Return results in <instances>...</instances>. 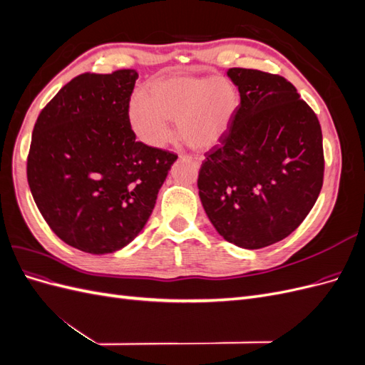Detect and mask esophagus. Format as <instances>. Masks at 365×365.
Returning a JSON list of instances; mask_svg holds the SVG:
<instances>
[{
	"mask_svg": "<svg viewBox=\"0 0 365 365\" xmlns=\"http://www.w3.org/2000/svg\"><path fill=\"white\" fill-rule=\"evenodd\" d=\"M182 158H187V160H190V161H193L196 165H200L201 164V160L197 158V157H192V155H182Z\"/></svg>",
	"mask_w": 365,
	"mask_h": 365,
	"instance_id": "esophagus-1",
	"label": "esophagus"
}]
</instances>
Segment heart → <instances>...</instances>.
I'll return each mask as SVG.
<instances>
[{"mask_svg": "<svg viewBox=\"0 0 365 365\" xmlns=\"http://www.w3.org/2000/svg\"><path fill=\"white\" fill-rule=\"evenodd\" d=\"M239 97L224 77L175 76L153 81L129 108V123L138 140L160 148L169 140V121L176 134L195 150H207L222 138Z\"/></svg>", "mask_w": 365, "mask_h": 365, "instance_id": "obj_1", "label": "heart"}]
</instances>
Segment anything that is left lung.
<instances>
[{
	"label": "left lung",
	"instance_id": "8db88e82",
	"mask_svg": "<svg viewBox=\"0 0 365 365\" xmlns=\"http://www.w3.org/2000/svg\"><path fill=\"white\" fill-rule=\"evenodd\" d=\"M240 105L205 153L197 189L217 233L259 250L288 237L311 212L324 176L319 121L279 74L230 68Z\"/></svg>",
	"mask_w": 365,
	"mask_h": 365
}]
</instances>
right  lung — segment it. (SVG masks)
<instances>
[{
    "instance_id": "1",
    "label": "right lung",
    "mask_w": 365,
    "mask_h": 365,
    "mask_svg": "<svg viewBox=\"0 0 365 365\" xmlns=\"http://www.w3.org/2000/svg\"><path fill=\"white\" fill-rule=\"evenodd\" d=\"M138 73H83L42 109L27 180L42 217L65 244L90 254L134 240L178 155L137 141L129 101Z\"/></svg>"
}]
</instances>
